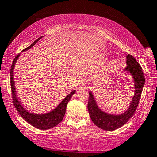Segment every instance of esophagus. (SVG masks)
Listing matches in <instances>:
<instances>
[{
	"mask_svg": "<svg viewBox=\"0 0 157 157\" xmlns=\"http://www.w3.org/2000/svg\"><path fill=\"white\" fill-rule=\"evenodd\" d=\"M88 87V85H87V83H85V82H83V83H81L79 85V90H86V89Z\"/></svg>",
	"mask_w": 157,
	"mask_h": 157,
	"instance_id": "obj_1",
	"label": "esophagus"
}]
</instances>
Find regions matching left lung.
Here are the masks:
<instances>
[{
  "label": "left lung",
  "mask_w": 157,
  "mask_h": 157,
  "mask_svg": "<svg viewBox=\"0 0 157 157\" xmlns=\"http://www.w3.org/2000/svg\"><path fill=\"white\" fill-rule=\"evenodd\" d=\"M126 64L125 71L132 76L135 83V93L128 109L120 115H112L102 111L98 106L91 91L89 92L87 109L90 118L96 126L106 131H113L124 125L136 112L140 97L145 84V77L140 64L130 54L126 55Z\"/></svg>",
  "instance_id": "1"
}]
</instances>
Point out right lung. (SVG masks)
Returning a JSON list of instances; mask_svg holds the SVG:
<instances>
[{
	"mask_svg": "<svg viewBox=\"0 0 157 157\" xmlns=\"http://www.w3.org/2000/svg\"><path fill=\"white\" fill-rule=\"evenodd\" d=\"M42 37L36 39L32 45H30L29 47L25 48L22 51H26L32 48L39 39ZM20 54L17 55L14 58V61L12 63V65L11 67V72H10V77H11V94H12V100L14 103V107L20 115L27 121L29 124H30L32 126L36 127L39 129L46 130L52 128L57 125L59 123H60L61 121L63 119V117L65 115L66 109H67V105L68 102L70 101L72 95L75 93V90H73L70 94L67 95L65 98L61 101V103L58 105L56 108H54L52 111L45 114H33L28 112L27 110L25 109L24 107L21 105V101L18 100V98L16 94V89L14 87V68L15 66L16 62L18 59Z\"/></svg>",
	"mask_w": 157,
	"mask_h": 157,
	"instance_id": "obj_1",
	"label": "right lung"
}]
</instances>
